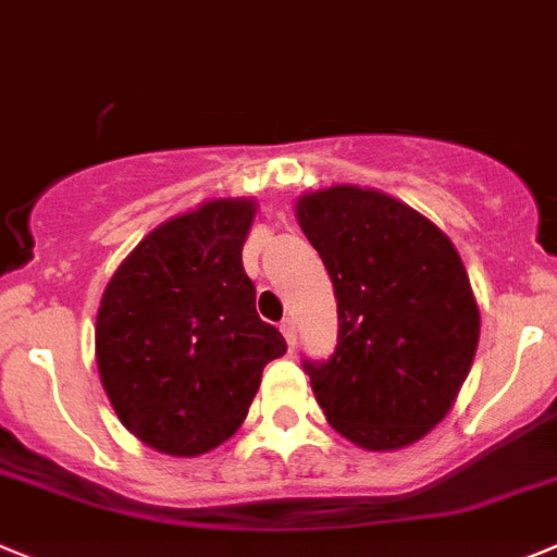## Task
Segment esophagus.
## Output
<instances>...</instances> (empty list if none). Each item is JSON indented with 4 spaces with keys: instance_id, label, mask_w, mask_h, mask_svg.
I'll use <instances>...</instances> for the list:
<instances>
[{
    "instance_id": "34e87169",
    "label": "esophagus",
    "mask_w": 557,
    "mask_h": 557,
    "mask_svg": "<svg viewBox=\"0 0 557 557\" xmlns=\"http://www.w3.org/2000/svg\"><path fill=\"white\" fill-rule=\"evenodd\" d=\"M280 330H283L285 344H288V349H294V344H297V333H294V322H290V319H285V322L280 324Z\"/></svg>"
}]
</instances>
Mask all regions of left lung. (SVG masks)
I'll return each mask as SVG.
<instances>
[{"label": "left lung", "instance_id": "8db88e82", "mask_svg": "<svg viewBox=\"0 0 557 557\" xmlns=\"http://www.w3.org/2000/svg\"><path fill=\"white\" fill-rule=\"evenodd\" d=\"M297 219L338 302L333 355L302 358L315 403L358 447H408L472 369L480 313L463 263L435 224L380 191L308 194Z\"/></svg>", "mask_w": 557, "mask_h": 557}]
</instances>
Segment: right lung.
I'll return each mask as SVG.
<instances>
[{
	"label": "right lung",
	"instance_id": "1",
	"mask_svg": "<svg viewBox=\"0 0 557 557\" xmlns=\"http://www.w3.org/2000/svg\"><path fill=\"white\" fill-rule=\"evenodd\" d=\"M255 208L216 199L160 224L102 294L97 366L133 435L166 455L219 447L247 419L283 333L255 310L242 263Z\"/></svg>",
	"mask_w": 557,
	"mask_h": 557
}]
</instances>
